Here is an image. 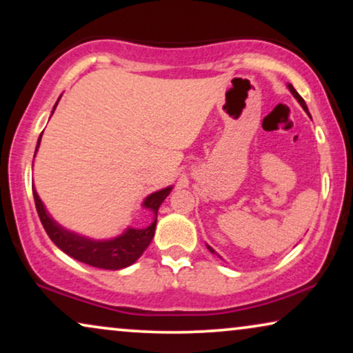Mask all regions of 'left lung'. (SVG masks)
Segmentation results:
<instances>
[{
  "label": "left lung",
  "instance_id": "left-lung-1",
  "mask_svg": "<svg viewBox=\"0 0 353 353\" xmlns=\"http://www.w3.org/2000/svg\"><path fill=\"white\" fill-rule=\"evenodd\" d=\"M288 88H289V91H291V93H292V96H294V98H296V99H297V101H299V104H301V105H302V108H303V110H305V112H307V114H308V109H307V104H305V101H303V99H302V96H301V94H299V93H297V91H296V90H294V86H292V85H291V83H288ZM207 249H209V250H210V252H212V254H215V255H219V254H216V252H215V250H214V249H212V248H210V245H209V244H207ZM219 257H220V255H219ZM220 259H221V257H220Z\"/></svg>",
  "mask_w": 353,
  "mask_h": 353
}]
</instances>
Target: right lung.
I'll return each mask as SVG.
<instances>
[{
	"label": "right lung",
	"mask_w": 353,
	"mask_h": 353,
	"mask_svg": "<svg viewBox=\"0 0 353 353\" xmlns=\"http://www.w3.org/2000/svg\"><path fill=\"white\" fill-rule=\"evenodd\" d=\"M59 99L56 101L52 112L56 110ZM41 134L40 138H38L35 154L38 151V148H40ZM172 190L173 186H167L144 197L141 205L144 209L152 212L151 225L146 226V228H133V226H128L122 234L110 239L88 238V236L79 234L75 233V231L67 230L62 225L57 223V221L50 215V212L46 210L45 204H43L40 196H38L35 186H33V199H35L37 212L41 220L43 228H45L52 243H54L62 252L70 255L72 259L79 260V262L91 265V267L104 270H120L130 267V265L137 262V260L143 255L144 250L148 249V245L151 244V241L154 238V231H156L159 207H161L163 201H165V197L170 194Z\"/></svg>",
	"instance_id": "add662e5"
}]
</instances>
